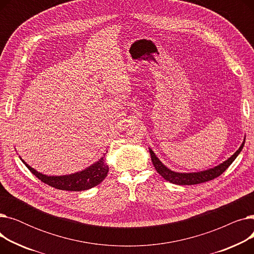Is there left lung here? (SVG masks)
<instances>
[{"label": "left lung", "mask_w": 254, "mask_h": 254, "mask_svg": "<svg viewBox=\"0 0 254 254\" xmlns=\"http://www.w3.org/2000/svg\"><path fill=\"white\" fill-rule=\"evenodd\" d=\"M244 143H245V140L242 143V145L240 146V148L228 159V161H225L224 163L220 164L219 166L213 168V169L197 172V173L173 172V171L169 170L166 166L163 165V163L156 157V155L154 154V152L151 149H149V152H150L151 161H152V164H153L155 170L165 180H167L171 183H174V184H179V185H193V184L207 182V181H210L212 179L220 176L222 173L232 165V163L235 161L238 154L242 151Z\"/></svg>", "instance_id": "1"}]
</instances>
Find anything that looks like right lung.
I'll use <instances>...</instances> for the list:
<instances>
[{"label": "right lung", "mask_w": 254, "mask_h": 254, "mask_svg": "<svg viewBox=\"0 0 254 254\" xmlns=\"http://www.w3.org/2000/svg\"><path fill=\"white\" fill-rule=\"evenodd\" d=\"M22 163L43 183L57 190L71 191H81L95 188V186L100 184L106 178L109 171V168L105 164L103 157L96 164H93L92 166L81 172L64 176H46L37 172L29 165H26L24 161H22Z\"/></svg>", "instance_id": "right-lung-1"}]
</instances>
